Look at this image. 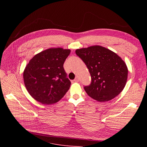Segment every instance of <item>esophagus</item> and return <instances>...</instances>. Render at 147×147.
I'll use <instances>...</instances> for the list:
<instances>
[{
    "mask_svg": "<svg viewBox=\"0 0 147 147\" xmlns=\"http://www.w3.org/2000/svg\"><path fill=\"white\" fill-rule=\"evenodd\" d=\"M79 80H80V79H79V78L78 76H77L76 78L74 79V81L75 82H79Z\"/></svg>",
    "mask_w": 147,
    "mask_h": 147,
    "instance_id": "esophagus-1",
    "label": "esophagus"
}]
</instances>
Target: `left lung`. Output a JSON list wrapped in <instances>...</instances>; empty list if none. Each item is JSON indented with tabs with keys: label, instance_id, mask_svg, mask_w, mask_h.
I'll return each instance as SVG.
<instances>
[{
	"label": "left lung",
	"instance_id": "left-lung-1",
	"mask_svg": "<svg viewBox=\"0 0 147 147\" xmlns=\"http://www.w3.org/2000/svg\"><path fill=\"white\" fill-rule=\"evenodd\" d=\"M76 53L86 65L91 83L84 86L87 94L99 102L109 101L124 89L128 69L118 55L101 46L76 49Z\"/></svg>",
	"mask_w": 147,
	"mask_h": 147
}]
</instances>
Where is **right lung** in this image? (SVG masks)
<instances>
[{
  "label": "right lung",
  "instance_id": "add662e5",
  "mask_svg": "<svg viewBox=\"0 0 147 147\" xmlns=\"http://www.w3.org/2000/svg\"><path fill=\"white\" fill-rule=\"evenodd\" d=\"M70 52L62 48H49L30 60L23 78L29 94L37 101L45 105L55 104L68 90L71 82L63 65Z\"/></svg>",
  "mask_w": 147,
  "mask_h": 147
}]
</instances>
